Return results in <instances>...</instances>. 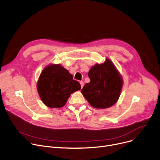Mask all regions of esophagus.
Returning <instances> with one entry per match:
<instances>
[{
	"mask_svg": "<svg viewBox=\"0 0 160 160\" xmlns=\"http://www.w3.org/2000/svg\"><path fill=\"white\" fill-rule=\"evenodd\" d=\"M79 82H80V84H81V88H82L83 87V86H84V82L81 81H80Z\"/></svg>",
	"mask_w": 160,
	"mask_h": 160,
	"instance_id": "1",
	"label": "esophagus"
}]
</instances>
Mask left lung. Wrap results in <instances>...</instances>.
<instances>
[{"instance_id": "1", "label": "left lung", "mask_w": 160, "mask_h": 160, "mask_svg": "<svg viewBox=\"0 0 160 160\" xmlns=\"http://www.w3.org/2000/svg\"><path fill=\"white\" fill-rule=\"evenodd\" d=\"M88 75L90 82L84 86L81 93L89 104L98 109L107 108L116 104L123 81L113 62L107 58L104 62L92 66Z\"/></svg>"}]
</instances>
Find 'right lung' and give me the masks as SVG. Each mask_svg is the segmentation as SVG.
Masks as SVG:
<instances>
[{
    "label": "right lung",
    "mask_w": 160,
    "mask_h": 160,
    "mask_svg": "<svg viewBox=\"0 0 160 160\" xmlns=\"http://www.w3.org/2000/svg\"><path fill=\"white\" fill-rule=\"evenodd\" d=\"M37 89L46 107L58 108L64 107L72 93L81 90V85L62 66L49 64L40 74Z\"/></svg>",
    "instance_id": "obj_1"
}]
</instances>
